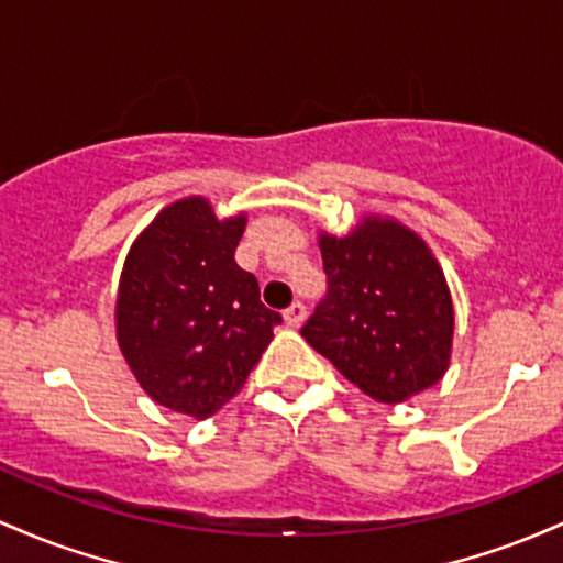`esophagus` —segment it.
<instances>
[{
  "label": "esophagus",
  "instance_id": "34e87169",
  "mask_svg": "<svg viewBox=\"0 0 563 563\" xmlns=\"http://www.w3.org/2000/svg\"><path fill=\"white\" fill-rule=\"evenodd\" d=\"M284 321H287V327H300L302 321H306V306H302V302H292V306L284 311Z\"/></svg>",
  "mask_w": 563,
  "mask_h": 563
}]
</instances>
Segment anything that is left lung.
<instances>
[{
  "instance_id": "obj_1",
  "label": "left lung",
  "mask_w": 563,
  "mask_h": 563,
  "mask_svg": "<svg viewBox=\"0 0 563 563\" xmlns=\"http://www.w3.org/2000/svg\"><path fill=\"white\" fill-rule=\"evenodd\" d=\"M327 300L302 338L375 401L404 404L446 375L454 306L450 284L418 231L390 214H358L343 236L319 231Z\"/></svg>"
}]
</instances>
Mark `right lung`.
Segmentation results:
<instances>
[{"instance_id": "right-lung-1", "label": "right lung", "mask_w": 563, "mask_h": 563, "mask_svg": "<svg viewBox=\"0 0 563 563\" xmlns=\"http://www.w3.org/2000/svg\"><path fill=\"white\" fill-rule=\"evenodd\" d=\"M247 212L218 218L207 197L156 212L124 257L117 345L151 401L207 420L247 383L282 316L233 261Z\"/></svg>"}]
</instances>
